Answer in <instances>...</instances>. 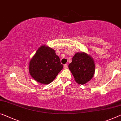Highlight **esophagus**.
Returning a JSON list of instances; mask_svg holds the SVG:
<instances>
[{
  "label": "esophagus",
  "mask_w": 121,
  "mask_h": 121,
  "mask_svg": "<svg viewBox=\"0 0 121 121\" xmlns=\"http://www.w3.org/2000/svg\"><path fill=\"white\" fill-rule=\"evenodd\" d=\"M68 64H65L64 65V69H66L67 68H68Z\"/></svg>",
  "instance_id": "34e87169"
}]
</instances>
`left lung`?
<instances>
[{"label":"left lung","mask_w":121,"mask_h":121,"mask_svg":"<svg viewBox=\"0 0 121 121\" xmlns=\"http://www.w3.org/2000/svg\"><path fill=\"white\" fill-rule=\"evenodd\" d=\"M69 68L78 84H84L91 79L95 73V65L92 58L86 53H76Z\"/></svg>","instance_id":"8db88e82"}]
</instances>
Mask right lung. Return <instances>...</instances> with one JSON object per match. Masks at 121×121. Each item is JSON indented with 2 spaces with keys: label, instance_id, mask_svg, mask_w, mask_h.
I'll return each mask as SVG.
<instances>
[{
  "label": "right lung",
  "instance_id": "add662e5",
  "mask_svg": "<svg viewBox=\"0 0 121 121\" xmlns=\"http://www.w3.org/2000/svg\"><path fill=\"white\" fill-rule=\"evenodd\" d=\"M63 68V65L55 50L43 45L37 50L30 60L29 72L36 81L48 84L55 79Z\"/></svg>",
  "mask_w": 121,
  "mask_h": 121
}]
</instances>
